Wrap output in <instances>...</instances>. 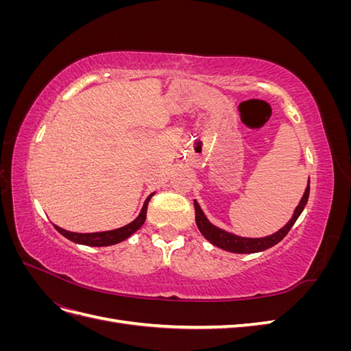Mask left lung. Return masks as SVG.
Segmentation results:
<instances>
[{
  "mask_svg": "<svg viewBox=\"0 0 351 351\" xmlns=\"http://www.w3.org/2000/svg\"><path fill=\"white\" fill-rule=\"evenodd\" d=\"M309 192H311V187L307 184L306 190H304V195L300 200L299 206L295 208L293 218L287 222V224L277 232H274L272 236L268 237H262V239H246V237H239L231 234V232H227L224 230H221L215 226H212L210 222L206 219V217L204 215V212H202L200 206L197 205V202H195V218H196V224L199 231L204 234V237L210 241L214 246L221 247L224 250L232 252V253H254V252H262V250H267L269 247H272L274 244H277L278 241H281L287 234H289V231L291 230V227L294 226V222L297 221V218L300 217L302 210L304 209L306 204H307V199H309Z\"/></svg>",
  "mask_w": 351,
  "mask_h": 351,
  "instance_id": "8db88e82",
  "label": "left lung"
}]
</instances>
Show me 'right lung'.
<instances>
[{
	"instance_id": "add662e5",
	"label": "right lung",
	"mask_w": 351,
	"mask_h": 351,
	"mask_svg": "<svg viewBox=\"0 0 351 351\" xmlns=\"http://www.w3.org/2000/svg\"><path fill=\"white\" fill-rule=\"evenodd\" d=\"M152 196H154V193L145 200L139 217H137L133 222H130V224H127L121 228L111 230V231H101V232H71V231H67V230H62L57 226H56V228H57L60 234H62L66 239H69L74 243L86 244V246H111V244L120 243V241L125 240L127 237H130L134 231H137L143 226V222L146 219L147 204H149V200H151Z\"/></svg>"
}]
</instances>
